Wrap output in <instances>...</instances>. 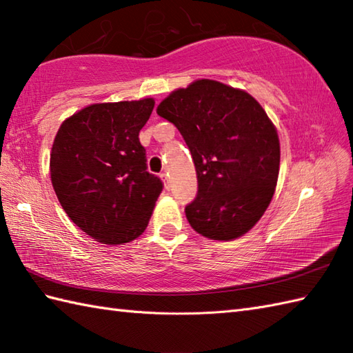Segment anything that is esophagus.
<instances>
[{"mask_svg": "<svg viewBox=\"0 0 353 353\" xmlns=\"http://www.w3.org/2000/svg\"><path fill=\"white\" fill-rule=\"evenodd\" d=\"M161 177L163 181V185H165V190H170L171 185H170V179H168V174L167 172H161Z\"/></svg>", "mask_w": 353, "mask_h": 353, "instance_id": "1", "label": "esophagus"}]
</instances>
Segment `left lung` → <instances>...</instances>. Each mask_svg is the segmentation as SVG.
<instances>
[{
    "instance_id": "1",
    "label": "left lung",
    "mask_w": 353,
    "mask_h": 353,
    "mask_svg": "<svg viewBox=\"0 0 353 353\" xmlns=\"http://www.w3.org/2000/svg\"><path fill=\"white\" fill-rule=\"evenodd\" d=\"M157 115L172 123L197 171V196L185 206L192 229L229 241L265 212L279 174L281 147L273 123L244 91L215 80L177 89Z\"/></svg>"
}]
</instances>
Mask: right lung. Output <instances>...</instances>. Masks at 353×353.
I'll use <instances>...</instances> for the list:
<instances>
[{
	"label": "right lung",
	"mask_w": 353,
	"mask_h": 353,
	"mask_svg": "<svg viewBox=\"0 0 353 353\" xmlns=\"http://www.w3.org/2000/svg\"><path fill=\"white\" fill-rule=\"evenodd\" d=\"M154 101L91 104L59 129L50 157L52 188L89 236L123 244L145 230L163 183L147 171L139 132Z\"/></svg>",
	"instance_id": "right-lung-1"
}]
</instances>
